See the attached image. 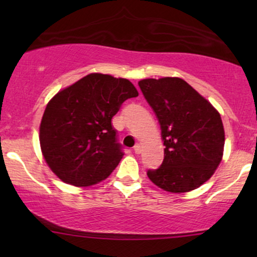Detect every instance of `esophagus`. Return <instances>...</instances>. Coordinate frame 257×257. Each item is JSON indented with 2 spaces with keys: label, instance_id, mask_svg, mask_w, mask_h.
Instances as JSON below:
<instances>
[{
  "label": "esophagus",
  "instance_id": "esophagus-1",
  "mask_svg": "<svg viewBox=\"0 0 257 257\" xmlns=\"http://www.w3.org/2000/svg\"><path fill=\"white\" fill-rule=\"evenodd\" d=\"M134 152L137 153V155L141 153V145H140V144H137V145L134 146Z\"/></svg>",
  "mask_w": 257,
  "mask_h": 257
}]
</instances>
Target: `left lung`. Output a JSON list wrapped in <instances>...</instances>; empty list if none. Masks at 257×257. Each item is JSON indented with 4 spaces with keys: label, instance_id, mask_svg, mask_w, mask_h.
Segmentation results:
<instances>
[{
    "label": "left lung",
    "instance_id": "obj_1",
    "mask_svg": "<svg viewBox=\"0 0 257 257\" xmlns=\"http://www.w3.org/2000/svg\"><path fill=\"white\" fill-rule=\"evenodd\" d=\"M139 87L157 116L166 146L163 163L147 176L168 192L196 190L222 159L225 131L220 113L181 78H147Z\"/></svg>",
    "mask_w": 257,
    "mask_h": 257
}]
</instances>
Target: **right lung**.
I'll return each mask as SVG.
<instances>
[{
  "mask_svg": "<svg viewBox=\"0 0 257 257\" xmlns=\"http://www.w3.org/2000/svg\"><path fill=\"white\" fill-rule=\"evenodd\" d=\"M138 95L131 81L102 73L87 75L55 94L40 125L41 150L52 172L79 187L107 178L123 157L111 119Z\"/></svg>",
  "mask_w": 257,
  "mask_h": 257,
  "instance_id": "right-lung-1",
  "label": "right lung"
}]
</instances>
